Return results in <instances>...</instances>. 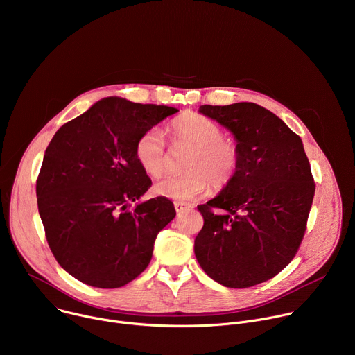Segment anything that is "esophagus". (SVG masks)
<instances>
[{
    "mask_svg": "<svg viewBox=\"0 0 355 355\" xmlns=\"http://www.w3.org/2000/svg\"><path fill=\"white\" fill-rule=\"evenodd\" d=\"M174 208H175V212L180 215V214H184V212L189 211L191 205L184 204V202H175V204H174Z\"/></svg>",
    "mask_w": 355,
    "mask_h": 355,
    "instance_id": "1",
    "label": "esophagus"
}]
</instances>
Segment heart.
Wrapping results in <instances>:
<instances>
[{
    "label": "heart",
    "mask_w": 355,
    "mask_h": 355,
    "mask_svg": "<svg viewBox=\"0 0 355 355\" xmlns=\"http://www.w3.org/2000/svg\"><path fill=\"white\" fill-rule=\"evenodd\" d=\"M170 135L174 144L191 148V155L185 163L187 173L157 181L153 187L156 195L185 202L204 193L209 182L214 188H223L234 178L241 159L240 147L233 139L223 136L216 122L189 112L171 123ZM135 157L150 177L157 178L166 171V144L159 129H148L139 136Z\"/></svg>",
    "instance_id": "heart-1"
}]
</instances>
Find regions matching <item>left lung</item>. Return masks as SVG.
Returning <instances> with one entry per match:
<instances>
[{
    "label": "left lung",
    "mask_w": 355,
    "mask_h": 355,
    "mask_svg": "<svg viewBox=\"0 0 355 355\" xmlns=\"http://www.w3.org/2000/svg\"><path fill=\"white\" fill-rule=\"evenodd\" d=\"M199 112L234 135L241 159L222 192L198 207L204 227L195 256L223 286H254L279 274L297 252L316 189L311 164L300 137L257 104L202 105Z\"/></svg>",
    "instance_id": "left-lung-1"
}]
</instances>
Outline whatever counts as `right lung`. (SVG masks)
Masks as SVG:
<instances>
[{"label":"right lung","instance_id":"add662e5","mask_svg":"<svg viewBox=\"0 0 355 355\" xmlns=\"http://www.w3.org/2000/svg\"><path fill=\"white\" fill-rule=\"evenodd\" d=\"M177 111L110 96L50 140L36 180L37 209L55 259L78 281L121 288L147 268L175 209L163 196L132 208L151 187L135 144Z\"/></svg>","mask_w":355,"mask_h":355}]
</instances>
